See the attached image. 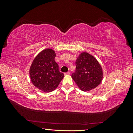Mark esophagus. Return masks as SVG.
I'll list each match as a JSON object with an SVG mask.
<instances>
[{
    "instance_id": "1",
    "label": "esophagus",
    "mask_w": 133,
    "mask_h": 133,
    "mask_svg": "<svg viewBox=\"0 0 133 133\" xmlns=\"http://www.w3.org/2000/svg\"><path fill=\"white\" fill-rule=\"evenodd\" d=\"M70 74V72L69 71H68V72H67V73H64V74H65V75H69Z\"/></svg>"
}]
</instances>
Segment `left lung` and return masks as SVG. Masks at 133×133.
<instances>
[{"label": "left lung", "instance_id": "8db88e82", "mask_svg": "<svg viewBox=\"0 0 133 133\" xmlns=\"http://www.w3.org/2000/svg\"><path fill=\"white\" fill-rule=\"evenodd\" d=\"M76 70L71 75L79 89L89 91L97 87L102 82V68L96 59L87 52L80 54L75 62Z\"/></svg>", "mask_w": 133, "mask_h": 133}]
</instances>
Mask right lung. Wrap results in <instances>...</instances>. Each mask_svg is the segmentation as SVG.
<instances>
[{
    "mask_svg": "<svg viewBox=\"0 0 133 133\" xmlns=\"http://www.w3.org/2000/svg\"><path fill=\"white\" fill-rule=\"evenodd\" d=\"M56 53L51 49H44L36 56L30 67L29 74L33 85L39 90L49 92L55 90L64 78L55 62Z\"/></svg>",
    "mask_w": 133,
    "mask_h": 133,
    "instance_id": "add662e5",
    "label": "right lung"
}]
</instances>
